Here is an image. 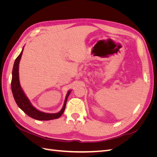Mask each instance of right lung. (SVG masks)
I'll return each mask as SVG.
<instances>
[{
	"instance_id": "obj_1",
	"label": "right lung",
	"mask_w": 157,
	"mask_h": 157,
	"mask_svg": "<svg viewBox=\"0 0 157 157\" xmlns=\"http://www.w3.org/2000/svg\"><path fill=\"white\" fill-rule=\"evenodd\" d=\"M23 48L19 55L17 58L16 59L15 61H14L13 70H12V82H11V88L13 96L14 98V99L17 103L18 107H20L21 110L26 113L28 116L30 117L34 118L36 120L39 121H49V120H53L56 119L60 117L62 114L64 112V110L66 106V103H67V98L71 92V91H69L67 96H66L65 100L63 107L61 110L58 113H46L38 111L34 107H33L29 99L25 96V95L23 93L22 89L21 88L20 81H19V63H20V61L21 59V57L22 56Z\"/></svg>"
}]
</instances>
